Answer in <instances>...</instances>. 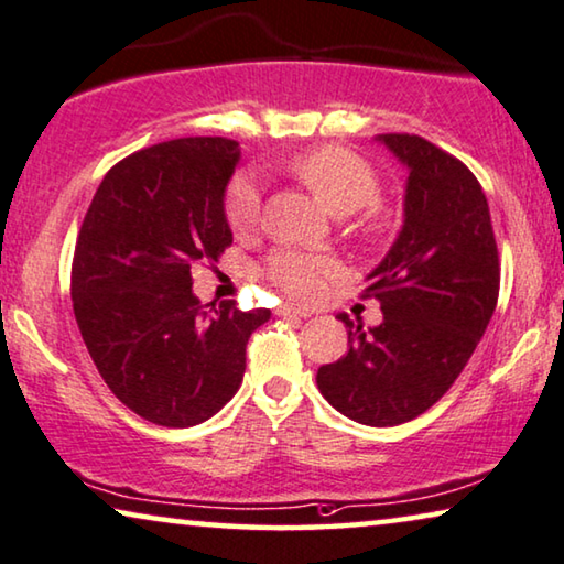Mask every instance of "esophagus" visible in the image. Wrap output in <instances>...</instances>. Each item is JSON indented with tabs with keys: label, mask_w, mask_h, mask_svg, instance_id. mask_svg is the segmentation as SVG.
<instances>
[{
	"label": "esophagus",
	"mask_w": 564,
	"mask_h": 564,
	"mask_svg": "<svg viewBox=\"0 0 564 564\" xmlns=\"http://www.w3.org/2000/svg\"><path fill=\"white\" fill-rule=\"evenodd\" d=\"M275 314L283 316V318H306L308 311L296 308V306H281L279 311H275Z\"/></svg>",
	"instance_id": "1"
}]
</instances>
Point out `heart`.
<instances>
[{
	"mask_svg": "<svg viewBox=\"0 0 564 564\" xmlns=\"http://www.w3.org/2000/svg\"><path fill=\"white\" fill-rule=\"evenodd\" d=\"M289 170L299 176L306 187L314 192L316 199L329 209L332 215H351L377 199L380 182L372 166L355 151L341 147H322L306 154L293 156ZM260 182L256 174H235L228 192H225V217L230 228L246 232L253 228L260 217ZM384 225V215L369 205L362 228L377 232ZM268 279L289 296L308 301L322 293L326 279L336 275V263L326 256H308L301 250H275L265 265Z\"/></svg>",
	"mask_w": 564,
	"mask_h": 564,
	"instance_id": "b5f03b06",
	"label": "heart"
}]
</instances>
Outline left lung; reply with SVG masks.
<instances>
[{
    "instance_id": "left-lung-1",
    "label": "left lung",
    "mask_w": 564,
    "mask_h": 564,
    "mask_svg": "<svg viewBox=\"0 0 564 564\" xmlns=\"http://www.w3.org/2000/svg\"><path fill=\"white\" fill-rule=\"evenodd\" d=\"M408 170L402 228L367 293L382 324L362 332L347 314L349 349L318 367L324 400L362 425L408 423L464 372L499 299V253L481 184L456 156L410 133L375 137Z\"/></svg>"
}]
</instances>
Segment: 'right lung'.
Listing matches in <instances>:
<instances>
[{"instance_id":"1","label":"right lung","mask_w":564,"mask_h":564,"mask_svg":"<svg viewBox=\"0 0 564 564\" xmlns=\"http://www.w3.org/2000/svg\"><path fill=\"white\" fill-rule=\"evenodd\" d=\"M238 141L174 139L126 156L104 176L78 232L73 311L88 355L126 408L189 427L228 405L246 375V344L268 308H207L192 268L232 242L225 192Z\"/></svg>"}]
</instances>
